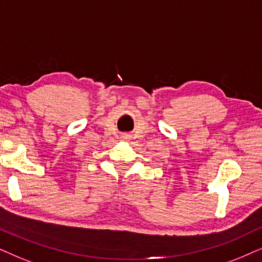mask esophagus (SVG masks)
<instances>
[{"instance_id": "1", "label": "esophagus", "mask_w": 262, "mask_h": 262, "mask_svg": "<svg viewBox=\"0 0 262 262\" xmlns=\"http://www.w3.org/2000/svg\"><path fill=\"white\" fill-rule=\"evenodd\" d=\"M129 139H130V135H128V134H123V135H122V140L128 141Z\"/></svg>"}]
</instances>
